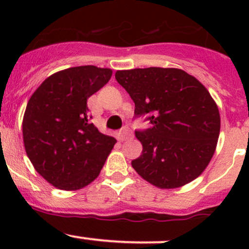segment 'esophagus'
Wrapping results in <instances>:
<instances>
[{
	"mask_svg": "<svg viewBox=\"0 0 249 249\" xmlns=\"http://www.w3.org/2000/svg\"><path fill=\"white\" fill-rule=\"evenodd\" d=\"M118 137H119V139H121V141H127V139L132 138V133H131L130 131L127 130V128L124 127V128H122L121 131H119Z\"/></svg>",
	"mask_w": 249,
	"mask_h": 249,
	"instance_id": "esophagus-1",
	"label": "esophagus"
}]
</instances>
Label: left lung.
I'll return each instance as SVG.
<instances>
[{
	"mask_svg": "<svg viewBox=\"0 0 249 249\" xmlns=\"http://www.w3.org/2000/svg\"><path fill=\"white\" fill-rule=\"evenodd\" d=\"M116 79L134 102V118L150 127L136 130L142 144L132 160L136 172L159 188L184 186L206 168L215 151L220 115L207 89L180 69L117 71Z\"/></svg>",
	"mask_w": 249,
	"mask_h": 249,
	"instance_id": "1",
	"label": "left lung"
}]
</instances>
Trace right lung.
<instances>
[{"label":"right lung","mask_w":249,"mask_h":249,"mask_svg":"<svg viewBox=\"0 0 249 249\" xmlns=\"http://www.w3.org/2000/svg\"><path fill=\"white\" fill-rule=\"evenodd\" d=\"M112 71L95 65L48 77L33 93L23 117L25 151L35 170L59 190L93 181L116 144L90 119L88 98L110 81Z\"/></svg>","instance_id":"obj_1"}]
</instances>
